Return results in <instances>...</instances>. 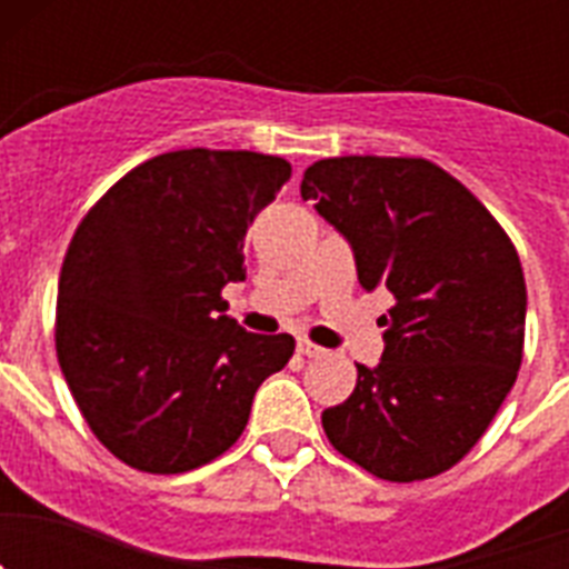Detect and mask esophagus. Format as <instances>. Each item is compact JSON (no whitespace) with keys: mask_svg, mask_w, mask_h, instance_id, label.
Here are the masks:
<instances>
[{"mask_svg":"<svg viewBox=\"0 0 569 569\" xmlns=\"http://www.w3.org/2000/svg\"><path fill=\"white\" fill-rule=\"evenodd\" d=\"M299 353L308 356V359H321V356L328 353V350H325V347H319V345H313L310 339H299Z\"/></svg>","mask_w":569,"mask_h":569,"instance_id":"1","label":"esophagus"}]
</instances>
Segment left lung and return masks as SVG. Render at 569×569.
Instances as JSON below:
<instances>
[{
	"instance_id": "1",
	"label": "left lung",
	"mask_w": 569,
	"mask_h": 569,
	"mask_svg": "<svg viewBox=\"0 0 569 569\" xmlns=\"http://www.w3.org/2000/svg\"><path fill=\"white\" fill-rule=\"evenodd\" d=\"M301 199L350 241L361 288L396 299L381 316L379 367L356 365V390L321 427L379 479H433L470 453L516 385L519 253L459 179L416 156L321 159L305 170Z\"/></svg>"
}]
</instances>
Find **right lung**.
Segmentation results:
<instances>
[{"instance_id": "obj_1", "label": "right lung", "mask_w": 569, "mask_h": 569, "mask_svg": "<svg viewBox=\"0 0 569 569\" xmlns=\"http://www.w3.org/2000/svg\"><path fill=\"white\" fill-rule=\"evenodd\" d=\"M290 179L281 156L190 148L124 173L62 261L57 356L99 441L133 470L173 476L219 459L293 336L222 316L244 281V233Z\"/></svg>"}]
</instances>
